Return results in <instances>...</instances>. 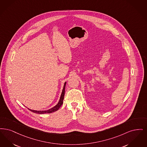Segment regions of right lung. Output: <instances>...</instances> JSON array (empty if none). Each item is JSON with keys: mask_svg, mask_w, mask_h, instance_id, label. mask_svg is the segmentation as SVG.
I'll return each mask as SVG.
<instances>
[{"mask_svg": "<svg viewBox=\"0 0 147 147\" xmlns=\"http://www.w3.org/2000/svg\"><path fill=\"white\" fill-rule=\"evenodd\" d=\"M66 82L64 83V88H63V90L62 91V93H61V94L60 96V100L59 101V102L57 103V104L53 108L50 109L49 110H45V111H37V110H33L31 109H28L30 111H31L33 113H36V114H47V113H53V112H55L56 111H57V110L59 109L60 108V107L62 105L63 103V100H64V95H65V86H66Z\"/></svg>", "mask_w": 147, "mask_h": 147, "instance_id": "obj_1", "label": "right lung"}]
</instances>
